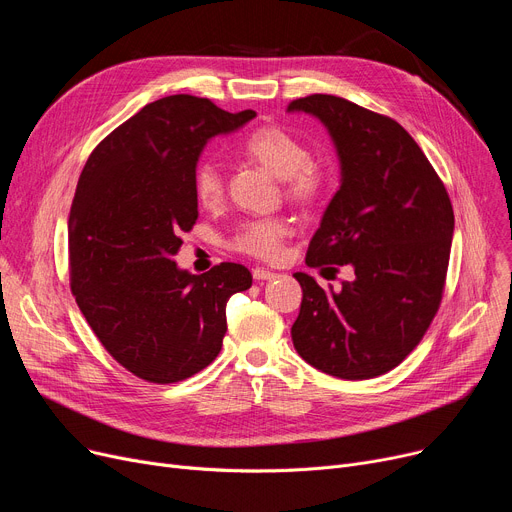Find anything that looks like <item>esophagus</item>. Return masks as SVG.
Returning <instances> with one entry per match:
<instances>
[{"instance_id":"34e87169","label":"esophagus","mask_w":512,"mask_h":512,"mask_svg":"<svg viewBox=\"0 0 512 512\" xmlns=\"http://www.w3.org/2000/svg\"><path fill=\"white\" fill-rule=\"evenodd\" d=\"M278 274H274L272 270H267V267H255L253 270V278L257 280V282H261V280H274Z\"/></svg>"}]
</instances>
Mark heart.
I'll return each mask as SVG.
<instances>
[{
    "label": "heart",
    "mask_w": 512,
    "mask_h": 512,
    "mask_svg": "<svg viewBox=\"0 0 512 512\" xmlns=\"http://www.w3.org/2000/svg\"><path fill=\"white\" fill-rule=\"evenodd\" d=\"M242 153L267 172L282 178L284 195L294 205L313 207L328 193V168L313 161L309 147L280 126H261L253 130L242 143ZM193 191L199 205L218 207L224 199V176L220 168L211 161H203L197 166L193 174ZM290 232V224L282 218L249 220L236 230L232 249L257 259L274 261L280 257Z\"/></svg>",
    "instance_id": "b5f03b06"
}]
</instances>
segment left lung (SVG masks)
<instances>
[{"instance_id":"1","label":"left lung","mask_w":512,"mask_h":512,"mask_svg":"<svg viewBox=\"0 0 512 512\" xmlns=\"http://www.w3.org/2000/svg\"><path fill=\"white\" fill-rule=\"evenodd\" d=\"M288 112L324 122L342 170L305 263L355 272L340 290L294 274L303 288L294 348L334 378H378L405 361L440 309L454 232L450 197L396 120L336 95L294 99Z\"/></svg>"}]
</instances>
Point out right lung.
<instances>
[{"label": "right lung", "instance_id": "add662e5", "mask_svg": "<svg viewBox=\"0 0 512 512\" xmlns=\"http://www.w3.org/2000/svg\"><path fill=\"white\" fill-rule=\"evenodd\" d=\"M253 118L193 95L157 99L107 134L78 178L70 288L105 351L145 382L205 369L222 351L228 299L253 284L240 263L193 276L174 261L199 215L193 174L203 147Z\"/></svg>", "mask_w": 512, "mask_h": 512}]
</instances>
